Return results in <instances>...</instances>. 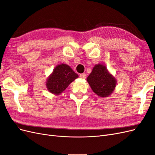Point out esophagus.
Returning a JSON list of instances; mask_svg holds the SVG:
<instances>
[{"label": "esophagus", "mask_w": 155, "mask_h": 155, "mask_svg": "<svg viewBox=\"0 0 155 155\" xmlns=\"http://www.w3.org/2000/svg\"><path fill=\"white\" fill-rule=\"evenodd\" d=\"M79 77L82 79H86L87 78V75L85 74H81L79 75Z\"/></svg>", "instance_id": "obj_1"}]
</instances>
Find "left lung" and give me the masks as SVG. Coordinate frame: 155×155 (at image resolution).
<instances>
[{
    "label": "left lung",
    "mask_w": 155,
    "mask_h": 155,
    "mask_svg": "<svg viewBox=\"0 0 155 155\" xmlns=\"http://www.w3.org/2000/svg\"><path fill=\"white\" fill-rule=\"evenodd\" d=\"M87 80L93 92L100 97H108L114 91L116 81L103 64H96Z\"/></svg>",
    "instance_id": "8db88e82"
}]
</instances>
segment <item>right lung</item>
I'll return each mask as SVG.
<instances>
[{"label": "right lung", "mask_w": 155, "mask_h": 155, "mask_svg": "<svg viewBox=\"0 0 155 155\" xmlns=\"http://www.w3.org/2000/svg\"><path fill=\"white\" fill-rule=\"evenodd\" d=\"M77 78H78V75L68 65L59 64L48 78L46 87L49 92L58 95L62 93Z\"/></svg>", "instance_id": "1"}]
</instances>
